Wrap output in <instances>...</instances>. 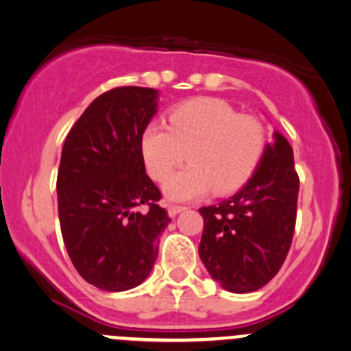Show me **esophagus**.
I'll return each mask as SVG.
<instances>
[{"label": "esophagus", "instance_id": "esophagus-1", "mask_svg": "<svg viewBox=\"0 0 351 351\" xmlns=\"http://www.w3.org/2000/svg\"><path fill=\"white\" fill-rule=\"evenodd\" d=\"M187 207L186 206H177V204H167V213L171 217H176L177 214L182 213V210H186Z\"/></svg>", "mask_w": 351, "mask_h": 351}]
</instances>
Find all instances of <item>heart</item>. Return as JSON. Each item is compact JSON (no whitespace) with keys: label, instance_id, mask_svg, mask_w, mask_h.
I'll use <instances>...</instances> for the list:
<instances>
[{"label":"heart","instance_id":"b5f03b06","mask_svg":"<svg viewBox=\"0 0 351 351\" xmlns=\"http://www.w3.org/2000/svg\"><path fill=\"white\" fill-rule=\"evenodd\" d=\"M266 129L259 119L239 115L224 100L199 97L182 101L167 115V125L147 123L141 156L152 179L162 180L186 152L190 165L164 182V194L191 201L213 187L229 194L246 184L266 149Z\"/></svg>","mask_w":351,"mask_h":351}]
</instances>
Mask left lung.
Returning a JSON list of instances; mask_svg holds the SVG:
<instances>
[{"mask_svg":"<svg viewBox=\"0 0 351 351\" xmlns=\"http://www.w3.org/2000/svg\"><path fill=\"white\" fill-rule=\"evenodd\" d=\"M300 177L289 142L273 134L246 186L216 206L201 207L199 256L224 289L251 293L281 269L293 241Z\"/></svg>","mask_w":351,"mask_h":351,"instance_id":"left-lung-1","label":"left lung"}]
</instances>
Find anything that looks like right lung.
I'll list each match as a JSON object with an SVG mask.
<instances>
[{
	"instance_id": "1",
	"label": "right lung",
	"mask_w": 351,
	"mask_h": 351,
	"mask_svg": "<svg viewBox=\"0 0 351 351\" xmlns=\"http://www.w3.org/2000/svg\"><path fill=\"white\" fill-rule=\"evenodd\" d=\"M157 99L144 86L108 90L63 144L56 179L63 243L78 274L104 291H127L149 276L171 222L141 156Z\"/></svg>"
}]
</instances>
